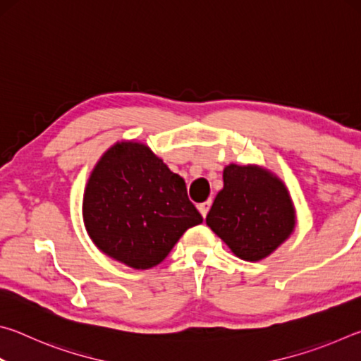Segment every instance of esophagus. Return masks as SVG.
I'll return each mask as SVG.
<instances>
[{
	"label": "esophagus",
	"instance_id": "obj_1",
	"mask_svg": "<svg viewBox=\"0 0 361 361\" xmlns=\"http://www.w3.org/2000/svg\"><path fill=\"white\" fill-rule=\"evenodd\" d=\"M210 207H212V200H207V202H204V204H199L197 209L200 212V215L205 218L207 213H209V210H210Z\"/></svg>",
	"mask_w": 361,
	"mask_h": 361
}]
</instances>
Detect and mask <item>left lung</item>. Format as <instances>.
Returning a JSON list of instances; mask_svg holds the SVG:
<instances>
[{
    "instance_id": "1",
    "label": "left lung",
    "mask_w": 361,
    "mask_h": 361,
    "mask_svg": "<svg viewBox=\"0 0 361 361\" xmlns=\"http://www.w3.org/2000/svg\"><path fill=\"white\" fill-rule=\"evenodd\" d=\"M223 181L205 223L240 259H264L295 231L288 189L276 173L253 164H229Z\"/></svg>"
}]
</instances>
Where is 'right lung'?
I'll return each instance as SVG.
<instances>
[{
	"mask_svg": "<svg viewBox=\"0 0 361 361\" xmlns=\"http://www.w3.org/2000/svg\"><path fill=\"white\" fill-rule=\"evenodd\" d=\"M82 219L100 252L142 271L162 262L189 228L202 223L185 180L135 140L114 143L95 164Z\"/></svg>",
	"mask_w": 361,
	"mask_h": 361,
	"instance_id": "obj_1",
	"label": "right lung"
}]
</instances>
